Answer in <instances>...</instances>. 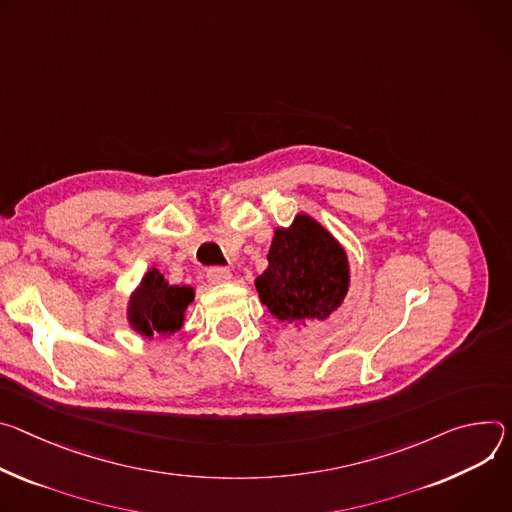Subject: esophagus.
I'll return each mask as SVG.
<instances>
[{
	"instance_id": "1",
	"label": "esophagus",
	"mask_w": 512,
	"mask_h": 512,
	"mask_svg": "<svg viewBox=\"0 0 512 512\" xmlns=\"http://www.w3.org/2000/svg\"><path fill=\"white\" fill-rule=\"evenodd\" d=\"M232 278H234L232 272L227 268H221V266L207 270V280L211 282V285H225V282H230Z\"/></svg>"
}]
</instances>
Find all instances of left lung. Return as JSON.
Here are the masks:
<instances>
[{"mask_svg": "<svg viewBox=\"0 0 512 512\" xmlns=\"http://www.w3.org/2000/svg\"><path fill=\"white\" fill-rule=\"evenodd\" d=\"M268 268L254 280L260 303L278 321L305 325L342 307L350 291V260L344 246L309 213L276 227Z\"/></svg>", "mask_w": 512, "mask_h": 512, "instance_id": "1", "label": "left lung"}]
</instances>
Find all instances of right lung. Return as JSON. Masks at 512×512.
<instances>
[{
  "mask_svg": "<svg viewBox=\"0 0 512 512\" xmlns=\"http://www.w3.org/2000/svg\"><path fill=\"white\" fill-rule=\"evenodd\" d=\"M193 299V287L170 285L158 268L150 266L128 299V325L146 339L154 335L162 339L170 337L183 327L187 307Z\"/></svg>",
  "mask_w": 512,
  "mask_h": 512,
  "instance_id": "1",
  "label": "right lung"
}]
</instances>
